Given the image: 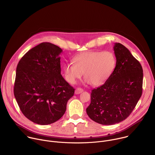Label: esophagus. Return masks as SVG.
Wrapping results in <instances>:
<instances>
[{"label": "esophagus", "instance_id": "34e87169", "mask_svg": "<svg viewBox=\"0 0 155 155\" xmlns=\"http://www.w3.org/2000/svg\"><path fill=\"white\" fill-rule=\"evenodd\" d=\"M83 91H83L82 89L81 88H76V89L75 90L74 93H75L76 94H79L82 93Z\"/></svg>", "mask_w": 155, "mask_h": 155}]
</instances>
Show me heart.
<instances>
[{
  "label": "heart",
  "mask_w": 155,
  "mask_h": 155,
  "mask_svg": "<svg viewBox=\"0 0 155 155\" xmlns=\"http://www.w3.org/2000/svg\"><path fill=\"white\" fill-rule=\"evenodd\" d=\"M73 63H67L63 67L67 81L74 84L83 73L87 82L94 86L104 84L113 73L116 60L110 51H88L77 55Z\"/></svg>",
  "instance_id": "heart-1"
}]
</instances>
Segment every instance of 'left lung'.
I'll use <instances>...</instances> for the list:
<instances>
[{"mask_svg":"<svg viewBox=\"0 0 155 155\" xmlns=\"http://www.w3.org/2000/svg\"><path fill=\"white\" fill-rule=\"evenodd\" d=\"M116 64L105 83L92 90L89 117L100 124L110 125L126 119L142 95L143 72L140 62L123 45L115 43Z\"/></svg>","mask_w":155,"mask_h":155,"instance_id":"left-lung-1","label":"left lung"}]
</instances>
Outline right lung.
<instances>
[{"label": "right lung", "mask_w": 155, "mask_h": 155, "mask_svg": "<svg viewBox=\"0 0 155 155\" xmlns=\"http://www.w3.org/2000/svg\"><path fill=\"white\" fill-rule=\"evenodd\" d=\"M62 49L49 42L29 50L16 70L14 93L22 114L39 125L59 120L66 110L74 89L61 74Z\"/></svg>", "instance_id": "right-lung-1"}]
</instances>
